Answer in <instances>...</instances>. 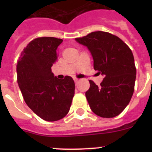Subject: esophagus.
Wrapping results in <instances>:
<instances>
[{
    "label": "esophagus",
    "mask_w": 152,
    "mask_h": 152,
    "mask_svg": "<svg viewBox=\"0 0 152 152\" xmlns=\"http://www.w3.org/2000/svg\"><path fill=\"white\" fill-rule=\"evenodd\" d=\"M74 80H75V84H76V85H77V83L79 82V79L78 78H76V77H75V78H74Z\"/></svg>",
    "instance_id": "obj_1"
}]
</instances>
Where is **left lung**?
Wrapping results in <instances>:
<instances>
[{"instance_id":"left-lung-1","label":"left lung","mask_w":152,"mask_h":152,"mask_svg":"<svg viewBox=\"0 0 152 152\" xmlns=\"http://www.w3.org/2000/svg\"><path fill=\"white\" fill-rule=\"evenodd\" d=\"M75 39L88 47L94 70L105 76L100 86L89 80L90 88L85 95L91 110L100 117L118 116L134 92L136 68L132 50L118 36L103 31Z\"/></svg>"}]
</instances>
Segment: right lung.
I'll return each mask as SVG.
<instances>
[{"label": "right lung", "instance_id": "1", "mask_svg": "<svg viewBox=\"0 0 152 152\" xmlns=\"http://www.w3.org/2000/svg\"><path fill=\"white\" fill-rule=\"evenodd\" d=\"M61 39L39 37L24 48L17 61V83L28 107L45 121L54 122L68 114L75 95V81L60 80L52 72Z\"/></svg>", "mask_w": 152, "mask_h": 152}]
</instances>
